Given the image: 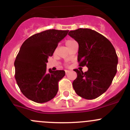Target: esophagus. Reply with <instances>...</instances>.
<instances>
[{
    "instance_id": "34e87169",
    "label": "esophagus",
    "mask_w": 130,
    "mask_h": 130,
    "mask_svg": "<svg viewBox=\"0 0 130 130\" xmlns=\"http://www.w3.org/2000/svg\"><path fill=\"white\" fill-rule=\"evenodd\" d=\"M65 72H66V74H68V72H69V70H65Z\"/></svg>"
}]
</instances>
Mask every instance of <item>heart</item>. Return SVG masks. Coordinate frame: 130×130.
Wrapping results in <instances>:
<instances>
[{"label":"heart","mask_w":130,"mask_h":130,"mask_svg":"<svg viewBox=\"0 0 130 130\" xmlns=\"http://www.w3.org/2000/svg\"><path fill=\"white\" fill-rule=\"evenodd\" d=\"M73 41H74V40H67L66 42V46L68 47V46L69 45V44H70L71 43H72Z\"/></svg>","instance_id":"obj_1"}]
</instances>
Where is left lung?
I'll return each instance as SVG.
<instances>
[{
  "label": "left lung",
  "instance_id": "left-lung-1",
  "mask_svg": "<svg viewBox=\"0 0 130 130\" xmlns=\"http://www.w3.org/2000/svg\"><path fill=\"white\" fill-rule=\"evenodd\" d=\"M79 44L77 61L87 72L74 69L77 78L72 86L78 95L91 100L107 91L117 73L118 57L113 46L102 35L89 28H79L68 33Z\"/></svg>",
  "mask_w": 130,
  "mask_h": 130
}]
</instances>
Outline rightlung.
<instances>
[{"label": "right lung", "instance_id": "add662e5", "mask_svg": "<svg viewBox=\"0 0 130 130\" xmlns=\"http://www.w3.org/2000/svg\"><path fill=\"white\" fill-rule=\"evenodd\" d=\"M68 30H48L37 33L22 44L15 59V77L25 96L35 102L53 99L58 91V82L65 76L63 70L46 69V63Z\"/></svg>", "mask_w": 130, "mask_h": 130}]
</instances>
